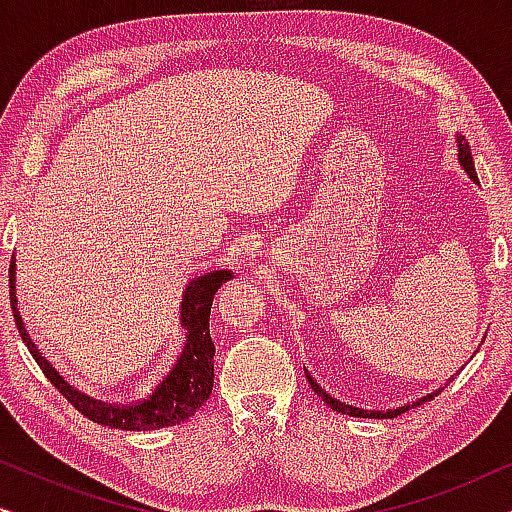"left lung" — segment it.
Returning <instances> with one entry per match:
<instances>
[{
  "instance_id": "8db88e82",
  "label": "left lung",
  "mask_w": 512,
  "mask_h": 512,
  "mask_svg": "<svg viewBox=\"0 0 512 512\" xmlns=\"http://www.w3.org/2000/svg\"><path fill=\"white\" fill-rule=\"evenodd\" d=\"M454 142H457V160H459V165L464 167V172L468 174V177H471L475 184H480L478 181V177H475V165H473V156H471V146H468V142H466V137L464 135H457L454 137ZM305 375H307V382L312 384V389H314V394L317 396H321L324 398V403H328L331 405V408L335 410V412H342V415H349V417H370V419H391V417H398V415H403L405 410H410V408H417V405H422V403H426L429 401V398H433V396H438V391H431L429 396H424V398H419V401H415L412 405H401V408H396V410H363V408H356V405H349V403H342L340 398H335V396H331L328 394V391L321 387V384L314 380V377L307 373V368H305Z\"/></svg>"
}]
</instances>
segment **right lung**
<instances>
[{
	"mask_svg": "<svg viewBox=\"0 0 512 512\" xmlns=\"http://www.w3.org/2000/svg\"><path fill=\"white\" fill-rule=\"evenodd\" d=\"M233 270H209L205 275L193 277L188 282L184 296H181V326L186 328V342L181 354L174 361L158 387L151 391L142 401L130 405H111L95 401L81 391L69 387L58 370L46 361V356L34 345L30 335L25 331L23 317L18 312L16 298V258H11L9 268V293H11V310L16 319L18 333L30 349L32 359L39 363L44 375L51 380L55 389L81 412L83 417L93 419V422L109 426V429L121 431H153L165 429V426H177L186 422L188 417L195 415V410L207 401L214 387V340L209 335V312L216 291L228 279H233Z\"/></svg>",
	"mask_w": 512,
	"mask_h": 512,
	"instance_id": "add662e5",
	"label": "right lung"
}]
</instances>
